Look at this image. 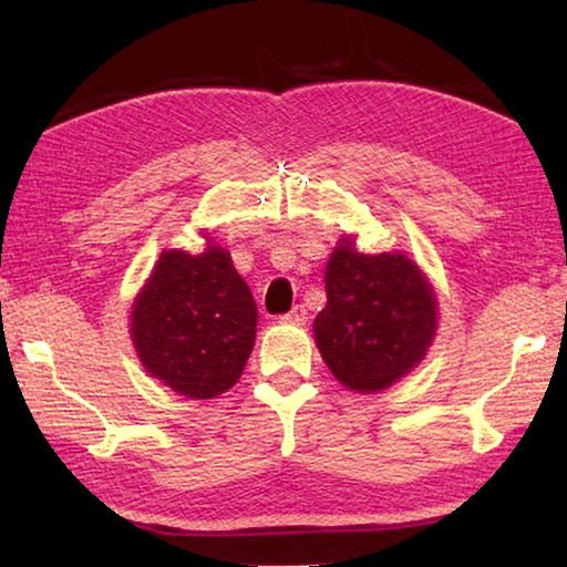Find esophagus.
I'll return each mask as SVG.
<instances>
[{
    "label": "esophagus",
    "mask_w": 567,
    "mask_h": 567,
    "mask_svg": "<svg viewBox=\"0 0 567 567\" xmlns=\"http://www.w3.org/2000/svg\"><path fill=\"white\" fill-rule=\"evenodd\" d=\"M280 321L282 323H297V327H299V323L307 321V309L302 305H297L292 311H287V315H282Z\"/></svg>",
    "instance_id": "1"
}]
</instances>
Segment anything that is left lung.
I'll return each mask as SVG.
<instances>
[{"instance_id":"left-lung-1","label":"left lung","mask_w":567,"mask_h":567,"mask_svg":"<svg viewBox=\"0 0 567 567\" xmlns=\"http://www.w3.org/2000/svg\"><path fill=\"white\" fill-rule=\"evenodd\" d=\"M436 333V297L402 252L363 256L343 238L327 265L315 319L321 358L346 388L378 392L406 375Z\"/></svg>"}]
</instances>
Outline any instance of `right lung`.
I'll return each mask as SVG.
<instances>
[{"instance_id":"1","label":"right lung","mask_w":567,"mask_h":567,"mask_svg":"<svg viewBox=\"0 0 567 567\" xmlns=\"http://www.w3.org/2000/svg\"><path fill=\"white\" fill-rule=\"evenodd\" d=\"M258 309L228 252L165 250L131 311L141 363L177 394L226 392L256 343Z\"/></svg>"}]
</instances>
